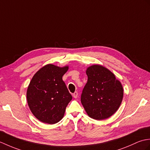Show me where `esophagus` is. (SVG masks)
I'll return each instance as SVG.
<instances>
[{
    "label": "esophagus",
    "instance_id": "1",
    "mask_svg": "<svg viewBox=\"0 0 150 150\" xmlns=\"http://www.w3.org/2000/svg\"><path fill=\"white\" fill-rule=\"evenodd\" d=\"M72 96L73 97H74V98H78V92H75L74 94H72Z\"/></svg>",
    "mask_w": 150,
    "mask_h": 150
}]
</instances>
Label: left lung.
<instances>
[{
	"label": "left lung",
	"instance_id": "8db88e82",
	"mask_svg": "<svg viewBox=\"0 0 150 150\" xmlns=\"http://www.w3.org/2000/svg\"><path fill=\"white\" fill-rule=\"evenodd\" d=\"M88 80L83 90L81 102L86 114L96 120L110 117L119 109L122 101V85L115 75L100 65L86 70Z\"/></svg>",
	"mask_w": 150,
	"mask_h": 150
}]
</instances>
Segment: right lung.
<instances>
[{"mask_svg": "<svg viewBox=\"0 0 150 150\" xmlns=\"http://www.w3.org/2000/svg\"><path fill=\"white\" fill-rule=\"evenodd\" d=\"M68 69V65L47 64L32 78L26 93L27 101L30 110L40 121L53 125L64 117L72 98L62 79Z\"/></svg>", "mask_w": 150, "mask_h": 150, "instance_id": "1", "label": "right lung"}]
</instances>
